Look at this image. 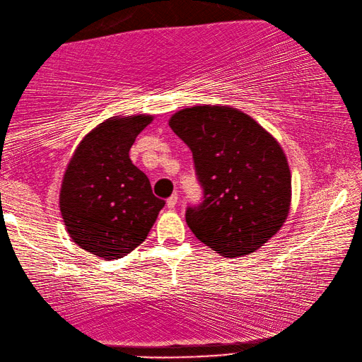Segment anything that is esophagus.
<instances>
[{
  "instance_id": "esophagus-1",
  "label": "esophagus",
  "mask_w": 362,
  "mask_h": 362,
  "mask_svg": "<svg viewBox=\"0 0 362 362\" xmlns=\"http://www.w3.org/2000/svg\"><path fill=\"white\" fill-rule=\"evenodd\" d=\"M176 204H178V195L175 194V195H172V197L167 200V208L170 209V211H175Z\"/></svg>"
}]
</instances>
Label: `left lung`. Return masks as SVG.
Returning a JSON list of instances; mask_svg holds the SVG:
<instances>
[{
  "mask_svg": "<svg viewBox=\"0 0 362 362\" xmlns=\"http://www.w3.org/2000/svg\"><path fill=\"white\" fill-rule=\"evenodd\" d=\"M194 154L203 202L186 222L223 257L253 253L281 230L292 184L278 140L252 117L230 106L181 109L168 120Z\"/></svg>",
  "mask_w": 362,
  "mask_h": 362,
  "instance_id": "1",
  "label": "left lung"
}]
</instances>
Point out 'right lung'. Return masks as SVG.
Listing matches in <instances>:
<instances>
[{"instance_id":"1","label":"right lung","mask_w":362,"mask_h":362,"mask_svg":"<svg viewBox=\"0 0 362 362\" xmlns=\"http://www.w3.org/2000/svg\"><path fill=\"white\" fill-rule=\"evenodd\" d=\"M153 115L110 117L81 140L64 173L59 208L71 240L103 259H119L148 235L165 202L129 159Z\"/></svg>"}]
</instances>
